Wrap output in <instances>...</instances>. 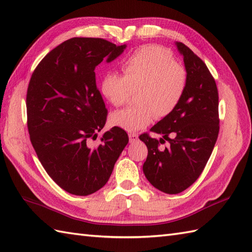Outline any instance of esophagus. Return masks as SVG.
Wrapping results in <instances>:
<instances>
[{"label":"esophagus","mask_w":252,"mask_h":252,"mask_svg":"<svg viewBox=\"0 0 252 252\" xmlns=\"http://www.w3.org/2000/svg\"><path fill=\"white\" fill-rule=\"evenodd\" d=\"M129 138L130 143H135L138 141V135L135 134V133H129Z\"/></svg>","instance_id":"34e87169"}]
</instances>
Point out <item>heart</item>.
<instances>
[{
    "label": "heart",
    "instance_id": "heart-1",
    "mask_svg": "<svg viewBox=\"0 0 252 252\" xmlns=\"http://www.w3.org/2000/svg\"><path fill=\"white\" fill-rule=\"evenodd\" d=\"M123 76L107 72L100 83L104 97L114 106H121L131 91H135L137 106L112 112L111 126L127 132L138 131L155 116L164 118L178 107L187 89V72L176 63L172 54L161 46L145 45L122 63Z\"/></svg>",
    "mask_w": 252,
    "mask_h": 252
}]
</instances>
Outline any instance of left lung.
<instances>
[{
  "instance_id": "obj_1",
  "label": "left lung",
  "mask_w": 252,
  "mask_h": 252,
  "mask_svg": "<svg viewBox=\"0 0 252 252\" xmlns=\"http://www.w3.org/2000/svg\"><path fill=\"white\" fill-rule=\"evenodd\" d=\"M175 45L189 77L184 97L172 114L151 129L162 134L159 141L147 133L140 136L148 149L143 172L149 183L165 194H179L195 183L211 156L220 129L215 79L189 47L181 42ZM164 140L170 145L160 151L158 143Z\"/></svg>"
}]
</instances>
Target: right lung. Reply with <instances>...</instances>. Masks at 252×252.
<instances>
[{"label": "right lung", "instance_id": "add662e5", "mask_svg": "<svg viewBox=\"0 0 252 252\" xmlns=\"http://www.w3.org/2000/svg\"><path fill=\"white\" fill-rule=\"evenodd\" d=\"M126 47L99 37H72L52 50L31 76L26 101L30 141L47 174L69 194L100 189L129 142L126 132L114 126L97 147L88 144L107 118L94 70Z\"/></svg>", "mask_w": 252, "mask_h": 252}]
</instances>
